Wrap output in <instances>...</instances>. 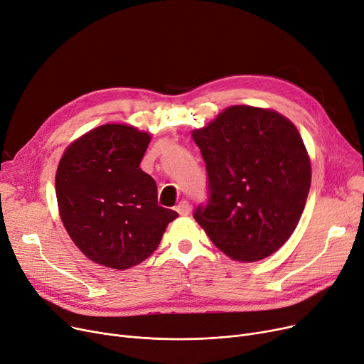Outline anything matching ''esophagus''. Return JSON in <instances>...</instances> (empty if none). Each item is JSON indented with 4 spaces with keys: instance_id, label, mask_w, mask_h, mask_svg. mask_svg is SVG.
Instances as JSON below:
<instances>
[{
    "instance_id": "34e87169",
    "label": "esophagus",
    "mask_w": 364,
    "mask_h": 364,
    "mask_svg": "<svg viewBox=\"0 0 364 364\" xmlns=\"http://www.w3.org/2000/svg\"><path fill=\"white\" fill-rule=\"evenodd\" d=\"M177 213L180 215H188L191 214V203H188L187 200H181L178 205H177Z\"/></svg>"
}]
</instances>
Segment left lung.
<instances>
[{
  "mask_svg": "<svg viewBox=\"0 0 364 364\" xmlns=\"http://www.w3.org/2000/svg\"><path fill=\"white\" fill-rule=\"evenodd\" d=\"M192 136L208 173V200L195 220L233 260L271 256L294 232L311 187L296 126L272 109L233 105Z\"/></svg>",
  "mask_w": 364,
  "mask_h": 364,
  "instance_id": "obj_1",
  "label": "left lung"
}]
</instances>
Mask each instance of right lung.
Returning a JSON list of instances; mask_svg holds the SVG:
<instances>
[{
    "label": "right lung",
    "instance_id": "add662e5",
    "mask_svg": "<svg viewBox=\"0 0 364 364\" xmlns=\"http://www.w3.org/2000/svg\"><path fill=\"white\" fill-rule=\"evenodd\" d=\"M150 135L108 123L75 139L56 171L60 220L92 262L129 267L159 247L178 214L159 207L156 181L139 168Z\"/></svg>",
    "mask_w": 364,
    "mask_h": 364
}]
</instances>
